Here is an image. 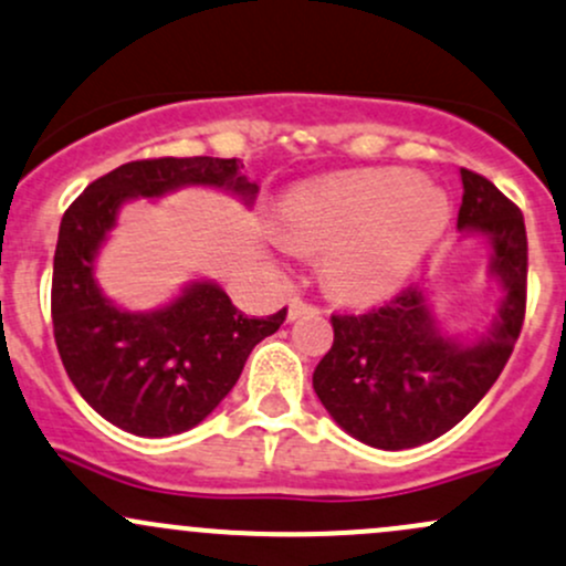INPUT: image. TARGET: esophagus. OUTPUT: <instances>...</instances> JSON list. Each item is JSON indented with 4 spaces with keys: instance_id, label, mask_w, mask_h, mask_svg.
Masks as SVG:
<instances>
[{
    "instance_id": "1",
    "label": "esophagus",
    "mask_w": 566,
    "mask_h": 566,
    "mask_svg": "<svg viewBox=\"0 0 566 566\" xmlns=\"http://www.w3.org/2000/svg\"><path fill=\"white\" fill-rule=\"evenodd\" d=\"M312 312H319V308L312 306V303H308V301H303L301 295L290 297V319H297V316L312 314Z\"/></svg>"
}]
</instances>
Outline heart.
<instances>
[{"label": "heart", "mask_w": 566, "mask_h": 566, "mask_svg": "<svg viewBox=\"0 0 566 566\" xmlns=\"http://www.w3.org/2000/svg\"><path fill=\"white\" fill-rule=\"evenodd\" d=\"M449 222L443 192L400 169H365L303 185L284 209L295 250H325L327 287L346 301L392 293Z\"/></svg>", "instance_id": "1"}]
</instances>
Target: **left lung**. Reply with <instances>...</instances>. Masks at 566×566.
<instances>
[{
    "label": "left lung",
    "instance_id": "1",
    "mask_svg": "<svg viewBox=\"0 0 566 566\" xmlns=\"http://www.w3.org/2000/svg\"><path fill=\"white\" fill-rule=\"evenodd\" d=\"M459 174L457 228L486 235L505 297L475 340L440 333L419 284L374 312L331 316L333 346L316 365L314 392L338 427L374 449H413L459 424L500 378L524 325V214L486 177Z\"/></svg>",
    "mask_w": 566,
    "mask_h": 566
}]
</instances>
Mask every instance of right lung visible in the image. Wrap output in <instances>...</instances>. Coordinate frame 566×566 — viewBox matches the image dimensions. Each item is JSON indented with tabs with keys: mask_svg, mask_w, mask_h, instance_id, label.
<instances>
[{
	"mask_svg": "<svg viewBox=\"0 0 566 566\" xmlns=\"http://www.w3.org/2000/svg\"><path fill=\"white\" fill-rule=\"evenodd\" d=\"M239 158H147L117 166L64 212L53 258L51 314L61 363L98 416L139 438L179 434L220 406L287 308L252 319L212 282H192L150 314L117 308L93 279V260L128 198H158L185 185L231 190L252 203L258 185Z\"/></svg>",
	"mask_w": 566,
	"mask_h": 566,
	"instance_id": "right-lung-1",
	"label": "right lung"
}]
</instances>
